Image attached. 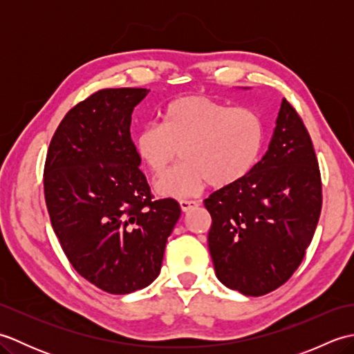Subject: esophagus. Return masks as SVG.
Listing matches in <instances>:
<instances>
[{
	"label": "esophagus",
	"instance_id": "esophagus-1",
	"mask_svg": "<svg viewBox=\"0 0 354 354\" xmlns=\"http://www.w3.org/2000/svg\"><path fill=\"white\" fill-rule=\"evenodd\" d=\"M179 207H181V209H183L184 213H187V212H190V209L196 208L198 207V202L196 201H185V199H183V201H179Z\"/></svg>",
	"mask_w": 354,
	"mask_h": 354
}]
</instances>
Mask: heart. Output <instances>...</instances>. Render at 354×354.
Wrapping results in <instances>:
<instances>
[{"label":"heart","mask_w":354,"mask_h":354,"mask_svg":"<svg viewBox=\"0 0 354 354\" xmlns=\"http://www.w3.org/2000/svg\"><path fill=\"white\" fill-rule=\"evenodd\" d=\"M266 126L252 109L231 108L208 95H185L170 102L161 126L147 124L135 133L141 162L161 175L181 150L184 162L155 184L162 198H192L212 184H236L259 162Z\"/></svg>","instance_id":"obj_1"}]
</instances>
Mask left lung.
I'll use <instances>...</instances> for the list:
<instances>
[{"label": "left lung", "instance_id": "8db88e82", "mask_svg": "<svg viewBox=\"0 0 354 354\" xmlns=\"http://www.w3.org/2000/svg\"><path fill=\"white\" fill-rule=\"evenodd\" d=\"M321 192L310 135L283 99L266 153L242 181L204 201L219 281L246 297L266 295L288 281L317 230Z\"/></svg>", "mask_w": 354, "mask_h": 354}]
</instances>
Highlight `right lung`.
Masks as SVG:
<instances>
[{"label": "right lung", "mask_w": 354, "mask_h": 354, "mask_svg": "<svg viewBox=\"0 0 354 354\" xmlns=\"http://www.w3.org/2000/svg\"><path fill=\"white\" fill-rule=\"evenodd\" d=\"M145 88L100 89L68 111L53 135L44 169L50 221L77 272L124 295L160 275L181 208L152 199L131 138Z\"/></svg>", "instance_id": "obj_1"}]
</instances>
